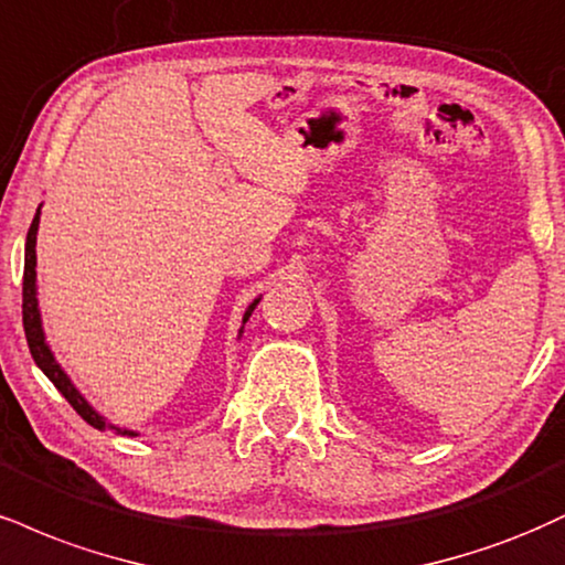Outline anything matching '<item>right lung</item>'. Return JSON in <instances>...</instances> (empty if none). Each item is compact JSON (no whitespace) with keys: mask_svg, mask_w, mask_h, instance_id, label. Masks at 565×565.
I'll return each instance as SVG.
<instances>
[{"mask_svg":"<svg viewBox=\"0 0 565 565\" xmlns=\"http://www.w3.org/2000/svg\"><path fill=\"white\" fill-rule=\"evenodd\" d=\"M39 217H42V205H39L36 215H33V223L29 228V236H25V265H23V329H25V339H29V350L33 355V363L39 365V369L44 371V376L50 379V382L57 386V392L63 394L67 403L73 405V411L78 413L81 418L86 420L88 426H94V429L105 431V429H113L115 434H120V437H139V431H131V429H120V426H115L102 416L99 411H94L92 403L84 397L76 390V384L71 382V376L63 371V365L57 363V358H54V352L50 344H46V337H44V326H42V310H39V300H36V234H39ZM257 302H260V297H255L253 302L247 305V310H244V318H242V329H239V337L244 334V323L249 321V316H253V310L257 308Z\"/></svg>","mask_w":565,"mask_h":565,"instance_id":"obj_1","label":"right lung"}]
</instances>
